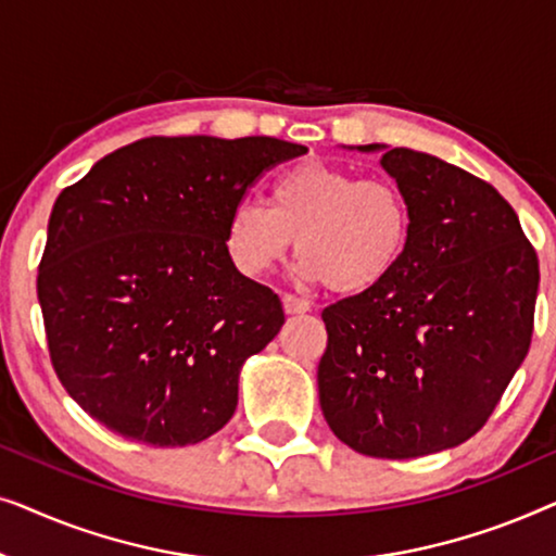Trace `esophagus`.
Returning <instances> with one entry per match:
<instances>
[{
    "label": "esophagus",
    "instance_id": "1",
    "mask_svg": "<svg viewBox=\"0 0 556 556\" xmlns=\"http://www.w3.org/2000/svg\"><path fill=\"white\" fill-rule=\"evenodd\" d=\"M280 299H283L286 314H306V311H311V303L306 299H299V295L293 293H283Z\"/></svg>",
    "mask_w": 556,
    "mask_h": 556
}]
</instances>
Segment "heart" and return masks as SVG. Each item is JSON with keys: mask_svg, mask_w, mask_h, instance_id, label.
<instances>
[{"mask_svg": "<svg viewBox=\"0 0 556 556\" xmlns=\"http://www.w3.org/2000/svg\"><path fill=\"white\" fill-rule=\"evenodd\" d=\"M268 202L240 200L227 215L225 253L240 276L261 278L299 238L301 278L367 293L392 278L413 240L409 197L384 177L303 162L273 179Z\"/></svg>", "mask_w": 556, "mask_h": 556, "instance_id": "1", "label": "heart"}]
</instances>
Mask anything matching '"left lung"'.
I'll use <instances>...</instances> for the list:
<instances>
[{
    "label": "left lung",
    "instance_id": "1",
    "mask_svg": "<svg viewBox=\"0 0 556 556\" xmlns=\"http://www.w3.org/2000/svg\"><path fill=\"white\" fill-rule=\"evenodd\" d=\"M382 166L413 240L390 280L324 308L318 402L352 451L405 460L466 443L496 409L534 333L539 257L489 181L413 149Z\"/></svg>",
    "mask_w": 556,
    "mask_h": 556
}]
</instances>
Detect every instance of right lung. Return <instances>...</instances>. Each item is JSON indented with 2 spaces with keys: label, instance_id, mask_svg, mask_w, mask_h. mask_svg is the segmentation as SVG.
Here are the masks:
<instances>
[{
  "label": "right lung",
  "instance_id": "right-lung-1",
  "mask_svg": "<svg viewBox=\"0 0 556 556\" xmlns=\"http://www.w3.org/2000/svg\"><path fill=\"white\" fill-rule=\"evenodd\" d=\"M306 151L273 136H149L60 192L37 299L52 369L90 417L156 447L225 428L242 362L286 321L278 295L227 261V215Z\"/></svg>",
  "mask_w": 556,
  "mask_h": 556
}]
</instances>
